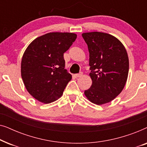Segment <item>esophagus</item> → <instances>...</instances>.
Returning a JSON list of instances; mask_svg holds the SVG:
<instances>
[{"instance_id":"1","label":"esophagus","mask_w":147,"mask_h":147,"mask_svg":"<svg viewBox=\"0 0 147 147\" xmlns=\"http://www.w3.org/2000/svg\"><path fill=\"white\" fill-rule=\"evenodd\" d=\"M82 75H83V74H82V73L74 74V77H75V78H80V77H81Z\"/></svg>"}]
</instances>
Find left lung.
<instances>
[{
  "label": "left lung",
  "mask_w": 147,
  "mask_h": 147,
  "mask_svg": "<svg viewBox=\"0 0 147 147\" xmlns=\"http://www.w3.org/2000/svg\"><path fill=\"white\" fill-rule=\"evenodd\" d=\"M89 51L92 84L84 92L86 97L97 105L108 103L121 93L127 81L129 60L120 40L102 32L82 34Z\"/></svg>",
  "instance_id": "1"
}]
</instances>
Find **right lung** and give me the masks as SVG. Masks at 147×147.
Masks as SVG:
<instances>
[{
    "instance_id": "obj_1",
    "label": "right lung",
    "mask_w": 147,
    "mask_h": 147,
    "mask_svg": "<svg viewBox=\"0 0 147 147\" xmlns=\"http://www.w3.org/2000/svg\"><path fill=\"white\" fill-rule=\"evenodd\" d=\"M77 35L53 32L36 38L24 52L21 72L28 92L38 101L49 104L59 99L72 76L65 69L63 53Z\"/></svg>"
}]
</instances>
